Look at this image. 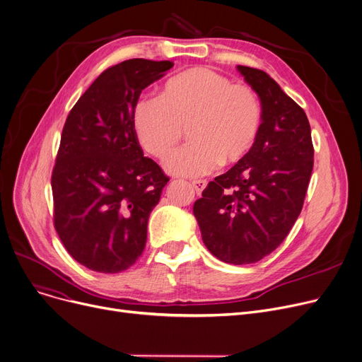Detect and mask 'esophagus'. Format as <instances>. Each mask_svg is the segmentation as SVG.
<instances>
[{
    "mask_svg": "<svg viewBox=\"0 0 362 362\" xmlns=\"http://www.w3.org/2000/svg\"><path fill=\"white\" fill-rule=\"evenodd\" d=\"M191 185H193V188L196 189L197 194H202V191H203V189L206 188V185H207V181H206V180H196V181L191 182Z\"/></svg>",
    "mask_w": 362,
    "mask_h": 362,
    "instance_id": "1",
    "label": "esophagus"
}]
</instances>
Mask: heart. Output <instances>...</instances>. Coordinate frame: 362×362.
I'll return each mask as SVG.
<instances>
[{"label":"heart","mask_w":362,"mask_h":362,"mask_svg":"<svg viewBox=\"0 0 362 362\" xmlns=\"http://www.w3.org/2000/svg\"><path fill=\"white\" fill-rule=\"evenodd\" d=\"M134 134L147 153L171 155L189 130L191 141L165 162L168 173L204 175L221 163L241 162L262 129V105L251 88L204 67L169 78L158 99H141L133 114Z\"/></svg>","instance_id":"b5f03b06"}]
</instances>
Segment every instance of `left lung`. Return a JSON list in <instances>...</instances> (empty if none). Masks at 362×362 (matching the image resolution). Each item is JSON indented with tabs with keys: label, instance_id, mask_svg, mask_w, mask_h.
Wrapping results in <instances>:
<instances>
[{
	"label": "left lung",
	"instance_id": "8db88e82",
	"mask_svg": "<svg viewBox=\"0 0 362 362\" xmlns=\"http://www.w3.org/2000/svg\"><path fill=\"white\" fill-rule=\"evenodd\" d=\"M262 102L252 151L210 181L193 211L207 250L229 264L266 257L286 238L304 204L314 165L308 118L267 73L238 66Z\"/></svg>",
	"mask_w": 362,
	"mask_h": 362
}]
</instances>
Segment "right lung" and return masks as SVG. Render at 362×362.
Wrapping results in <instances>:
<instances>
[{"label":"right lung","instance_id":"right-lung-1","mask_svg":"<svg viewBox=\"0 0 362 362\" xmlns=\"http://www.w3.org/2000/svg\"><path fill=\"white\" fill-rule=\"evenodd\" d=\"M173 67L143 58L110 67L64 124L51 180L54 226L70 256L90 270L119 273L144 250L148 216L169 178L143 156L133 114L141 90Z\"/></svg>","mask_w":362,"mask_h":362}]
</instances>
